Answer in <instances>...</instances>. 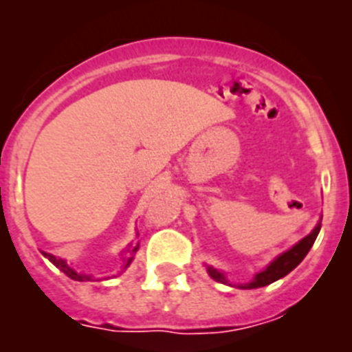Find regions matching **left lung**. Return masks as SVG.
<instances>
[{"label":"left lung","instance_id":"8db88e82","mask_svg":"<svg viewBox=\"0 0 352 352\" xmlns=\"http://www.w3.org/2000/svg\"><path fill=\"white\" fill-rule=\"evenodd\" d=\"M321 220H322V217H321ZM321 220L317 222V226L314 227L312 231L305 236L303 239H300L296 245H292L289 250L282 252L280 256H276L275 259H273L272 263H270L268 266L263 270V272L256 273V275H254V278H252L250 282H247V284H238V287L239 289L264 287V285H270V284H273V282L280 280V278H284L287 273H291L292 270L296 268L298 264H300L301 261L305 259V256L309 254L310 248H312V245H314V241H316L317 234H319V231H321ZM206 272H208V275L213 278V280L220 282V284L232 285L231 282L227 280V276L223 275L220 270L213 268V266H206Z\"/></svg>","mask_w":352,"mask_h":352}]
</instances>
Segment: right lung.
<instances>
[{
	"label": "right lung",
	"instance_id": "right-lung-1",
	"mask_svg": "<svg viewBox=\"0 0 352 352\" xmlns=\"http://www.w3.org/2000/svg\"><path fill=\"white\" fill-rule=\"evenodd\" d=\"M138 236H139V232H138ZM138 250H139V243L138 245L130 243L125 250L121 252V261H123V270H121V272H125V270L129 268L130 263L133 261V254H135ZM42 254H43V257H47V259L54 264L56 268L61 270V272H63L67 276H70L72 280H79V282L93 280V275H86V273H82V272H77V270L74 268L72 264H68L67 261L61 259V257H56V256H52V254H47V252H42Z\"/></svg>",
	"mask_w": 352,
	"mask_h": 352
}]
</instances>
